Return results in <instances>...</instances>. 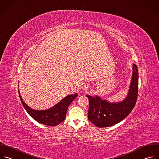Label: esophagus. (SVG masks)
Here are the masks:
<instances>
[{"label": "esophagus", "mask_w": 159, "mask_h": 159, "mask_svg": "<svg viewBox=\"0 0 159 159\" xmlns=\"http://www.w3.org/2000/svg\"><path fill=\"white\" fill-rule=\"evenodd\" d=\"M88 86H89L88 84L84 83V84H83V86H82V89H87L88 88Z\"/></svg>", "instance_id": "34e87169"}]
</instances>
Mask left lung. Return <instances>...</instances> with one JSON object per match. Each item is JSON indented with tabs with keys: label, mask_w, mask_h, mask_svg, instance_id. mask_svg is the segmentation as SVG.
I'll return each instance as SVG.
<instances>
[{
	"label": "left lung",
	"mask_w": 159,
	"mask_h": 159,
	"mask_svg": "<svg viewBox=\"0 0 159 159\" xmlns=\"http://www.w3.org/2000/svg\"><path fill=\"white\" fill-rule=\"evenodd\" d=\"M133 73L130 89L126 98L119 103H110L98 96L86 95L89 100L88 120L100 128L113 126L125 119L134 109L139 91V72L133 65Z\"/></svg>",
	"instance_id": "left-lung-1"
}]
</instances>
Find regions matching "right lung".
Here are the masks:
<instances>
[{"mask_svg": "<svg viewBox=\"0 0 159 159\" xmlns=\"http://www.w3.org/2000/svg\"><path fill=\"white\" fill-rule=\"evenodd\" d=\"M19 94L21 103L28 114L38 122L50 126H56L64 121L69 105L78 96L77 93L70 94L51 108L46 110H35L24 102L19 91Z\"/></svg>", "mask_w": 159, "mask_h": 159, "instance_id": "right-lung-1", "label": "right lung"}]
</instances>
